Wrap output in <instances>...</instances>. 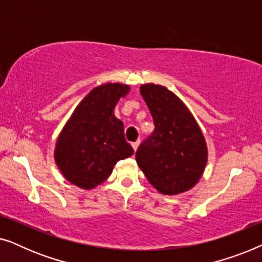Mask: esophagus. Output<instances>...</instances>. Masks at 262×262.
Instances as JSON below:
<instances>
[{
	"instance_id": "obj_1",
	"label": "esophagus",
	"mask_w": 262,
	"mask_h": 262,
	"mask_svg": "<svg viewBox=\"0 0 262 262\" xmlns=\"http://www.w3.org/2000/svg\"><path fill=\"white\" fill-rule=\"evenodd\" d=\"M139 143H141V141H139V139H138V141H136V142L132 143V148H134L135 151H136V150L138 149V146H139Z\"/></svg>"
}]
</instances>
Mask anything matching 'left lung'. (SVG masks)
Masks as SVG:
<instances>
[{
  "mask_svg": "<svg viewBox=\"0 0 262 262\" xmlns=\"http://www.w3.org/2000/svg\"><path fill=\"white\" fill-rule=\"evenodd\" d=\"M141 95L155 130L139 145L136 161L162 194L188 191L202 178L207 162L202 130L185 103L163 85L142 84Z\"/></svg>",
  "mask_w": 262,
  "mask_h": 262,
  "instance_id": "1",
  "label": "left lung"
}]
</instances>
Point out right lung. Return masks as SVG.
Returning a JSON list of instances; mask_svg holds the SVG:
<instances>
[{
    "label": "right lung",
    "instance_id": "add662e5",
    "mask_svg": "<svg viewBox=\"0 0 262 262\" xmlns=\"http://www.w3.org/2000/svg\"><path fill=\"white\" fill-rule=\"evenodd\" d=\"M130 87L106 83L95 87L75 108L60 132L55 160L64 178L84 189L94 188L134 149L124 136V124L113 110Z\"/></svg>",
    "mask_w": 262,
    "mask_h": 262
}]
</instances>
